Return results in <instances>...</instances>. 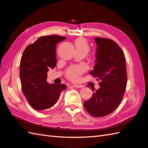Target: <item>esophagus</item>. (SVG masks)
Here are the masks:
<instances>
[{"label": "esophagus", "mask_w": 148, "mask_h": 148, "mask_svg": "<svg viewBox=\"0 0 148 148\" xmlns=\"http://www.w3.org/2000/svg\"><path fill=\"white\" fill-rule=\"evenodd\" d=\"M74 88H83V87H84V86L83 85H80V84H74V85H73Z\"/></svg>", "instance_id": "esophagus-1"}]
</instances>
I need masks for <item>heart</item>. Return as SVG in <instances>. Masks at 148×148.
I'll use <instances>...</instances> for the list:
<instances>
[{"label": "heart", "instance_id": "obj_1", "mask_svg": "<svg viewBox=\"0 0 148 148\" xmlns=\"http://www.w3.org/2000/svg\"><path fill=\"white\" fill-rule=\"evenodd\" d=\"M75 45L77 51H82L87 54L90 51L89 45L84 38H78L75 41ZM82 73V69L79 66H72L66 71V77L71 81H75L79 79V76Z\"/></svg>", "mask_w": 148, "mask_h": 148}]
</instances>
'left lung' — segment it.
I'll return each mask as SVG.
<instances>
[{
    "mask_svg": "<svg viewBox=\"0 0 148 148\" xmlns=\"http://www.w3.org/2000/svg\"><path fill=\"white\" fill-rule=\"evenodd\" d=\"M97 44L96 65L90 74L99 82L101 88L94 92L91 98L84 102L86 110L90 115L100 117L107 116L119 106L127 85L125 56L114 41L96 37Z\"/></svg>",
    "mask_w": 148,
    "mask_h": 148,
    "instance_id": "8db88e82",
    "label": "left lung"
}]
</instances>
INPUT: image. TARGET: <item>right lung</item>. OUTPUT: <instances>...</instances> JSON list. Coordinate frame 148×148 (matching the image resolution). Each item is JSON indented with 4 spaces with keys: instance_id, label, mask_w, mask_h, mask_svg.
<instances>
[{
    "instance_id": "add662e5",
    "label": "right lung",
    "mask_w": 148,
    "mask_h": 148,
    "mask_svg": "<svg viewBox=\"0 0 148 148\" xmlns=\"http://www.w3.org/2000/svg\"><path fill=\"white\" fill-rule=\"evenodd\" d=\"M66 39L58 35L39 37L25 49L22 56L20 77L22 90L28 103L37 111L45 110L58 102L66 85L49 84V69L56 65L57 43Z\"/></svg>"
}]
</instances>
